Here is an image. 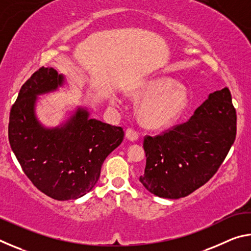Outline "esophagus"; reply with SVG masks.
Listing matches in <instances>:
<instances>
[{
  "mask_svg": "<svg viewBox=\"0 0 251 251\" xmlns=\"http://www.w3.org/2000/svg\"><path fill=\"white\" fill-rule=\"evenodd\" d=\"M126 137L128 138L129 141H136V139H138L139 137V133L136 129L129 127V128L126 129Z\"/></svg>",
  "mask_w": 251,
  "mask_h": 251,
  "instance_id": "esophagus-1",
  "label": "esophagus"
}]
</instances>
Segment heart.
<instances>
[{"instance_id":"b5f03b06","label":"heart","mask_w":251,"mask_h":251,"mask_svg":"<svg viewBox=\"0 0 251 251\" xmlns=\"http://www.w3.org/2000/svg\"><path fill=\"white\" fill-rule=\"evenodd\" d=\"M171 78H156L139 85L133 95L135 99H150L139 109L142 123L150 128H160L175 122L188 104L185 90L175 87Z\"/></svg>"}]
</instances>
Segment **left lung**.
Wrapping results in <instances>:
<instances>
[{"label": "left lung", "instance_id": "left-lung-1", "mask_svg": "<svg viewBox=\"0 0 251 251\" xmlns=\"http://www.w3.org/2000/svg\"><path fill=\"white\" fill-rule=\"evenodd\" d=\"M237 115L228 87L211 93L186 123L144 137L143 186L161 198L186 197L205 185L236 138Z\"/></svg>", "mask_w": 251, "mask_h": 251}]
</instances>
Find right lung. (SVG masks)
<instances>
[{
	"instance_id": "add662e5",
	"label": "right lung",
	"mask_w": 251,
	"mask_h": 251,
	"mask_svg": "<svg viewBox=\"0 0 251 251\" xmlns=\"http://www.w3.org/2000/svg\"><path fill=\"white\" fill-rule=\"evenodd\" d=\"M63 76L42 66L31 75L11 108L8 141L32 184L56 201L91 192L104 160L124 139L122 127L88 118L78 109L64 128L44 129L34 116L36 95L55 90Z\"/></svg>"
}]
</instances>
